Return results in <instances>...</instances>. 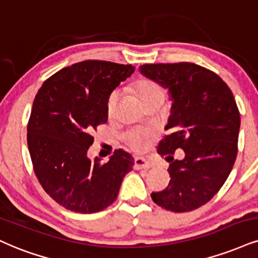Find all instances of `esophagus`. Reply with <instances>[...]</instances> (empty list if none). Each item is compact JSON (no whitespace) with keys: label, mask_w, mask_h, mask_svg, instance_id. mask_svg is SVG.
<instances>
[{"label":"esophagus","mask_w":258,"mask_h":258,"mask_svg":"<svg viewBox=\"0 0 258 258\" xmlns=\"http://www.w3.org/2000/svg\"><path fill=\"white\" fill-rule=\"evenodd\" d=\"M134 167L136 168V170H142V168H151V167H153V164H152L151 161H148L147 159L138 157V158H135Z\"/></svg>","instance_id":"obj_1"}]
</instances>
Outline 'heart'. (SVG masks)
Wrapping results in <instances>:
<instances>
[{"label": "heart", "mask_w": 258, "mask_h": 258, "mask_svg": "<svg viewBox=\"0 0 258 258\" xmlns=\"http://www.w3.org/2000/svg\"><path fill=\"white\" fill-rule=\"evenodd\" d=\"M135 88L138 91V94L141 101H145L149 98L155 97V95H164L165 91L158 82L153 80H149V79H141L135 84ZM117 98H118V92L113 91L110 94L109 100H107V109L110 111L113 109L114 104H116ZM124 140L128 144L130 147L135 151H141L145 148L146 144H147L148 140V132L145 129H130L129 132H126L124 134Z\"/></svg>", "instance_id": "b5f03b06"}]
</instances>
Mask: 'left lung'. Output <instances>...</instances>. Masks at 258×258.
I'll return each mask as SVG.
<instances>
[{
    "label": "left lung",
    "instance_id": "obj_1",
    "mask_svg": "<svg viewBox=\"0 0 258 258\" xmlns=\"http://www.w3.org/2000/svg\"><path fill=\"white\" fill-rule=\"evenodd\" d=\"M140 72L168 90L172 100L165 126L170 135L158 146V153L171 163V180L152 199L167 211H194L220 190L236 161L240 128L236 100L220 76L195 63L144 64ZM179 148L186 157L173 161Z\"/></svg>",
    "mask_w": 258,
    "mask_h": 258
}]
</instances>
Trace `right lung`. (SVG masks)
Masks as SVG:
<instances>
[{
    "label": "right lung",
    "instance_id": "obj_1",
    "mask_svg": "<svg viewBox=\"0 0 258 258\" xmlns=\"http://www.w3.org/2000/svg\"><path fill=\"white\" fill-rule=\"evenodd\" d=\"M135 71L132 64L82 61L50 76L34 98L27 125V145L34 173L47 195L81 214L112 205L134 158L123 149L109 161L91 160L92 136L107 122L112 91Z\"/></svg>",
    "mask_w": 258,
    "mask_h": 258
}]
</instances>
